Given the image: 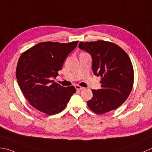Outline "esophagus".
<instances>
[{
	"mask_svg": "<svg viewBox=\"0 0 152 152\" xmlns=\"http://www.w3.org/2000/svg\"><path fill=\"white\" fill-rule=\"evenodd\" d=\"M75 87H76V89L77 90H82V89H84V87H81V86H78V85H76V86H75Z\"/></svg>",
	"mask_w": 152,
	"mask_h": 152,
	"instance_id": "obj_1",
	"label": "esophagus"
}]
</instances>
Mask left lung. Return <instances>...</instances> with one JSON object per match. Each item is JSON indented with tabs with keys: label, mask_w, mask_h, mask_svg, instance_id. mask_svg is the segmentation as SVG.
<instances>
[{
	"label": "left lung",
	"mask_w": 152,
	"mask_h": 152,
	"mask_svg": "<svg viewBox=\"0 0 152 152\" xmlns=\"http://www.w3.org/2000/svg\"><path fill=\"white\" fill-rule=\"evenodd\" d=\"M79 48L91 56L94 75L102 77V88L92 90L93 96L87 102L88 107L103 114L121 106L133 85V68L128 55L117 45L105 41L80 42Z\"/></svg>",
	"instance_id": "8db88e82"
}]
</instances>
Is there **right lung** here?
<instances>
[{"label":"right lung","mask_w":152,"mask_h":152,"mask_svg":"<svg viewBox=\"0 0 152 152\" xmlns=\"http://www.w3.org/2000/svg\"><path fill=\"white\" fill-rule=\"evenodd\" d=\"M77 43L43 42L20 56L16 69L17 82L31 106L48 115L59 113L65 108L76 93L75 87H63L52 79L58 76Z\"/></svg>","instance_id":"1"}]
</instances>
